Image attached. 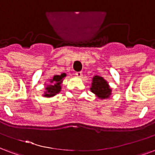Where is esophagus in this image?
Instances as JSON below:
<instances>
[{
  "mask_svg": "<svg viewBox=\"0 0 155 155\" xmlns=\"http://www.w3.org/2000/svg\"><path fill=\"white\" fill-rule=\"evenodd\" d=\"M75 75H76V76H77V77H79V78H81L82 77V75H83V74H82V72H76V73H75Z\"/></svg>",
  "mask_w": 155,
  "mask_h": 155,
  "instance_id": "34e87169",
  "label": "esophagus"
}]
</instances>
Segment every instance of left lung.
Segmentation results:
<instances>
[{
    "instance_id": "left-lung-1",
    "label": "left lung",
    "mask_w": 155,
    "mask_h": 155,
    "mask_svg": "<svg viewBox=\"0 0 155 155\" xmlns=\"http://www.w3.org/2000/svg\"><path fill=\"white\" fill-rule=\"evenodd\" d=\"M90 90L95 96L99 99H107L109 98L112 95L113 89L108 84V82L102 76L94 75L92 79Z\"/></svg>"
}]
</instances>
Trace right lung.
I'll use <instances>...</instances> for the list:
<instances>
[{
    "instance_id": "1",
    "label": "right lung",
    "mask_w": 155,
    "mask_h": 155,
    "mask_svg": "<svg viewBox=\"0 0 155 155\" xmlns=\"http://www.w3.org/2000/svg\"><path fill=\"white\" fill-rule=\"evenodd\" d=\"M66 76V73H62L61 74H56L51 79H50L49 80L50 84H45L42 96L46 98H51V97H54L55 95L58 94L61 90V86H62L61 84Z\"/></svg>"
}]
</instances>
